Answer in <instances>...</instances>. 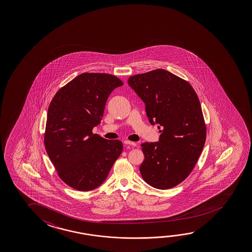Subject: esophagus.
I'll return each mask as SVG.
<instances>
[{
    "label": "esophagus",
    "mask_w": 252,
    "mask_h": 252,
    "mask_svg": "<svg viewBox=\"0 0 252 252\" xmlns=\"http://www.w3.org/2000/svg\"><path fill=\"white\" fill-rule=\"evenodd\" d=\"M124 143L126 145H130V146H132V147H135L136 146V143L135 142H133V141H130V140H125Z\"/></svg>",
    "instance_id": "esophagus-1"
}]
</instances>
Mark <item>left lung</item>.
<instances>
[{"label": "left lung", "mask_w": 252, "mask_h": 252, "mask_svg": "<svg viewBox=\"0 0 252 252\" xmlns=\"http://www.w3.org/2000/svg\"><path fill=\"white\" fill-rule=\"evenodd\" d=\"M127 83L143 100L149 122L162 127L159 142L141 145V177L160 190L178 186L192 171L206 142L198 95L187 81L161 68L132 75Z\"/></svg>", "instance_id": "1"}]
</instances>
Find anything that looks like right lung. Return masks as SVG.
<instances>
[{
	"label": "right lung",
	"mask_w": 252,
	"mask_h": 252,
	"mask_svg": "<svg viewBox=\"0 0 252 252\" xmlns=\"http://www.w3.org/2000/svg\"><path fill=\"white\" fill-rule=\"evenodd\" d=\"M122 85L112 74L83 73L60 89L50 103L45 148L60 178L75 190L101 186L123 150L120 140L92 132L103 118L108 96Z\"/></svg>",
	"instance_id": "add662e5"
}]
</instances>
